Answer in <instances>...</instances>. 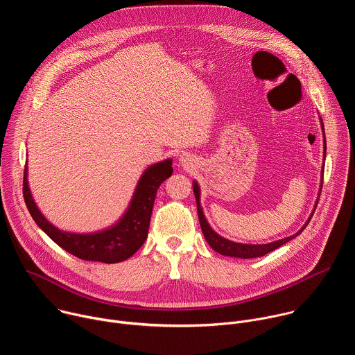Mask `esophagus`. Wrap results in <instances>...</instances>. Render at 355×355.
<instances>
[{
    "mask_svg": "<svg viewBox=\"0 0 355 355\" xmlns=\"http://www.w3.org/2000/svg\"><path fill=\"white\" fill-rule=\"evenodd\" d=\"M180 163L184 166V167H191L193 164V159L191 157V155L188 153H182L180 156Z\"/></svg>",
    "mask_w": 355,
    "mask_h": 355,
    "instance_id": "1",
    "label": "esophagus"
}]
</instances>
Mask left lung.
Listing matches in <instances>:
<instances>
[{
    "mask_svg": "<svg viewBox=\"0 0 355 355\" xmlns=\"http://www.w3.org/2000/svg\"><path fill=\"white\" fill-rule=\"evenodd\" d=\"M320 125H322V131L324 132V128H323V123H322V118H320ZM326 157V138H324V134H323V160ZM323 170L324 167H322V181H323ZM192 187H193V193H195V198H196V206H198V217H199V223H200V228H202V232L205 235V239L207 241V244L218 254L224 255V257H231V258H243V259H250V258H259V257H263L275 250H277L279 247L284 245L286 243L291 241L293 239H295L297 235H300L304 228L308 225V223L311 221L312 218V214L315 211L311 213V216L308 217L306 223L302 225L301 230H298L295 234L290 235V237L287 239H283V240H277V241H273V243H269V244H259V245H255V244H240V243H234V241H230L224 237H221V235H218L207 223L205 214H203V209L200 206V189H199V185L196 181L192 182ZM320 195V192H319ZM316 205H318V200H316ZM315 205V207H316Z\"/></svg>",
    "mask_w": 355,
    "mask_h": 355,
    "instance_id": "1",
    "label": "left lung"
}]
</instances>
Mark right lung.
<instances>
[{"mask_svg": "<svg viewBox=\"0 0 355 355\" xmlns=\"http://www.w3.org/2000/svg\"><path fill=\"white\" fill-rule=\"evenodd\" d=\"M171 163L173 160L167 159L149 166L138 181L124 216L114 225L97 232H69L51 224L33 200L28 182V167L24 174L25 203L36 224L67 252L83 261L118 263L131 258L146 241L156 192L162 182L171 177Z\"/></svg>", "mask_w": 355, "mask_h": 355, "instance_id": "right-lung-1", "label": "right lung"}]
</instances>
